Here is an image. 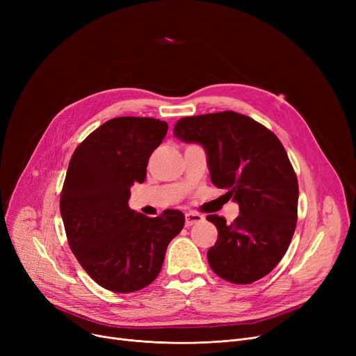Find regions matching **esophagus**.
I'll list each match as a JSON object with an SVG mask.
<instances>
[{"mask_svg":"<svg viewBox=\"0 0 356 356\" xmlns=\"http://www.w3.org/2000/svg\"><path fill=\"white\" fill-rule=\"evenodd\" d=\"M184 218H186V227H192V225H195V223L203 220V216L196 212H188L184 215Z\"/></svg>","mask_w":356,"mask_h":356,"instance_id":"1","label":"esophagus"}]
</instances>
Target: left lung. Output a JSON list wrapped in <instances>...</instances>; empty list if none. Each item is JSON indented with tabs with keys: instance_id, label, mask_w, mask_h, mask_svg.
<instances>
[{
	"instance_id": "1",
	"label": "left lung",
	"mask_w": 356,
	"mask_h": 356,
	"mask_svg": "<svg viewBox=\"0 0 356 356\" xmlns=\"http://www.w3.org/2000/svg\"><path fill=\"white\" fill-rule=\"evenodd\" d=\"M173 134L203 147L212 183L239 207L232 223L207 218L218 228L211 268L235 284L263 278L284 257L297 222L298 183L282 141L234 111L181 118Z\"/></svg>"
}]
</instances>
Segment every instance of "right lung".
I'll list each match as a JSON object with an SVG mask.
<instances>
[{
    "instance_id": "add662e5",
    "label": "right lung",
    "mask_w": 356,
    "mask_h": 356,
    "mask_svg": "<svg viewBox=\"0 0 356 356\" xmlns=\"http://www.w3.org/2000/svg\"><path fill=\"white\" fill-rule=\"evenodd\" d=\"M167 129L156 118L109 120L70 159L60 195L69 247L106 290L133 293L152 284L167 245L184 227L180 211L147 218L128 207L131 186L144 181L148 159Z\"/></svg>"
}]
</instances>
